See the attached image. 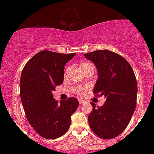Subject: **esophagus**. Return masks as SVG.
<instances>
[{
  "mask_svg": "<svg viewBox=\"0 0 154 154\" xmlns=\"http://www.w3.org/2000/svg\"><path fill=\"white\" fill-rule=\"evenodd\" d=\"M85 100H82V99H79V104H82V103H85Z\"/></svg>",
  "mask_w": 154,
  "mask_h": 154,
  "instance_id": "1",
  "label": "esophagus"
}]
</instances>
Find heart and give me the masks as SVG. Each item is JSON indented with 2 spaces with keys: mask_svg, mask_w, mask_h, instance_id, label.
<instances>
[{
  "mask_svg": "<svg viewBox=\"0 0 154 154\" xmlns=\"http://www.w3.org/2000/svg\"><path fill=\"white\" fill-rule=\"evenodd\" d=\"M80 67L81 69H82V71H84V70L87 69H89V68H91V67H94V65L93 64V63H90V62H87V61H83L80 63ZM95 68V67H94ZM69 70V68H67L66 69V73L67 72H68ZM65 73V74H66ZM78 92H79V94H82L83 93V89L82 88H79L78 90Z\"/></svg>",
  "mask_w": 154,
  "mask_h": 154,
  "instance_id": "b5f03b06",
  "label": "heart"
}]
</instances>
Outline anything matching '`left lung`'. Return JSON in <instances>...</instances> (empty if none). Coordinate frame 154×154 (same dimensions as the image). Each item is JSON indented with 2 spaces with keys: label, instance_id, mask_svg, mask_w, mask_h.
<instances>
[{
  "label": "left lung",
  "instance_id": "left-lung-1",
  "mask_svg": "<svg viewBox=\"0 0 154 154\" xmlns=\"http://www.w3.org/2000/svg\"><path fill=\"white\" fill-rule=\"evenodd\" d=\"M85 58L96 66L98 79L93 93L106 98L105 103L88 116L91 130L103 139L119 135L128 127L135 111L137 86L132 66L120 55L108 50L85 54Z\"/></svg>",
  "mask_w": 154,
  "mask_h": 154
}]
</instances>
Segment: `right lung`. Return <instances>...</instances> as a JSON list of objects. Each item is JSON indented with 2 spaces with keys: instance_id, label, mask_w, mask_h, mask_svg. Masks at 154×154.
Wrapping results in <instances>:
<instances>
[{
  "instance_id": "obj_1",
  "label": "right lung",
  "mask_w": 154,
  "mask_h": 154,
  "mask_svg": "<svg viewBox=\"0 0 154 154\" xmlns=\"http://www.w3.org/2000/svg\"><path fill=\"white\" fill-rule=\"evenodd\" d=\"M49 51L38 52L26 63L20 79V97L28 122L40 136L56 139L66 133L79 101L54 99L52 92L63 81L64 66L75 56Z\"/></svg>"
}]
</instances>
